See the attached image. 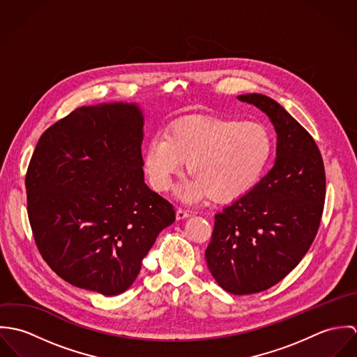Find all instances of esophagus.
Listing matches in <instances>:
<instances>
[{
    "label": "esophagus",
    "instance_id": "esophagus-1",
    "mask_svg": "<svg viewBox=\"0 0 357 357\" xmlns=\"http://www.w3.org/2000/svg\"><path fill=\"white\" fill-rule=\"evenodd\" d=\"M191 215V213L188 210H184V208H177L176 210V218L177 220H185Z\"/></svg>",
    "mask_w": 357,
    "mask_h": 357
}]
</instances>
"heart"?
Listing matches in <instances>:
<instances>
[{
  "instance_id": "1",
  "label": "heart",
  "mask_w": 357,
  "mask_h": 357,
  "mask_svg": "<svg viewBox=\"0 0 357 357\" xmlns=\"http://www.w3.org/2000/svg\"><path fill=\"white\" fill-rule=\"evenodd\" d=\"M273 153L269 129L255 121L185 118L172 123L165 136L147 144L143 166L150 185L167 191L187 162L191 174L178 190L183 201L207 198L229 204L250 192Z\"/></svg>"
}]
</instances>
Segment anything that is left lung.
<instances>
[{
	"label": "left lung",
	"mask_w": 357,
	"mask_h": 357,
	"mask_svg": "<svg viewBox=\"0 0 357 357\" xmlns=\"http://www.w3.org/2000/svg\"><path fill=\"white\" fill-rule=\"evenodd\" d=\"M238 100L268 115L276 159L250 192L214 215L204 255L215 282L243 296L279 283L306 255L320 225L326 176L314 140L279 102L259 93Z\"/></svg>",
	"instance_id": "1"
}]
</instances>
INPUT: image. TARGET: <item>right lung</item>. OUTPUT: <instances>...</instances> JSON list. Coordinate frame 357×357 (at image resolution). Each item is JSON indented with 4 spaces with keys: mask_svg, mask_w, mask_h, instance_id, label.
Wrapping results in <instances>:
<instances>
[{
    "mask_svg": "<svg viewBox=\"0 0 357 357\" xmlns=\"http://www.w3.org/2000/svg\"><path fill=\"white\" fill-rule=\"evenodd\" d=\"M144 114L137 102L81 107L37 143L27 174V211L36 243L70 284L118 296L174 208L144 183Z\"/></svg>",
    "mask_w": 357,
    "mask_h": 357,
    "instance_id": "add662e5",
    "label": "right lung"
}]
</instances>
